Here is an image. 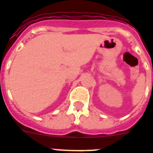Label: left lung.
<instances>
[{"mask_svg": "<svg viewBox=\"0 0 153 153\" xmlns=\"http://www.w3.org/2000/svg\"><path fill=\"white\" fill-rule=\"evenodd\" d=\"M152 71H153V69H152ZM152 84H153V82H152Z\"/></svg>", "mask_w": 153, "mask_h": 153, "instance_id": "8db88e82", "label": "left lung"}]
</instances>
